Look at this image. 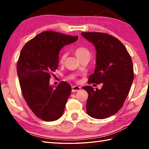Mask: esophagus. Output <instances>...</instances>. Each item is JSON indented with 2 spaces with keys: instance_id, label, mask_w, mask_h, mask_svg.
<instances>
[{
  "instance_id": "1",
  "label": "esophagus",
  "mask_w": 149,
  "mask_h": 149,
  "mask_svg": "<svg viewBox=\"0 0 149 149\" xmlns=\"http://www.w3.org/2000/svg\"><path fill=\"white\" fill-rule=\"evenodd\" d=\"M81 90V87L77 86H74L72 87V92H76V91H79Z\"/></svg>"
}]
</instances>
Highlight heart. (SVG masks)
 I'll list each match as a JSON object with an SVG mask.
<instances>
[{
	"mask_svg": "<svg viewBox=\"0 0 149 149\" xmlns=\"http://www.w3.org/2000/svg\"><path fill=\"white\" fill-rule=\"evenodd\" d=\"M75 54L79 59L83 58H86V57H87V58H90L91 56V52L90 50L87 48H86V47L83 46L77 47V48L75 49ZM66 57V54L65 52H63L59 57V62L60 64H63V63L65 62Z\"/></svg>",
	"mask_w": 149,
	"mask_h": 149,
	"instance_id": "b5f03b06",
	"label": "heart"
}]
</instances>
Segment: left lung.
Returning <instances> with one entry per match:
<instances>
[{
	"label": "left lung",
	"mask_w": 149,
	"mask_h": 149,
	"mask_svg": "<svg viewBox=\"0 0 149 149\" xmlns=\"http://www.w3.org/2000/svg\"><path fill=\"white\" fill-rule=\"evenodd\" d=\"M96 50V66L88 83L102 84L100 90L84 86L88 93V115L104 119L119 111L127 98L134 79L133 65L130 55L122 43L106 33H82Z\"/></svg>",
	"instance_id": "obj_1"
}]
</instances>
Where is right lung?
I'll use <instances>...</instances> for the list:
<instances>
[{
	"instance_id": "add662e5",
	"label": "right lung",
	"mask_w": 149,
	"mask_h": 149,
	"mask_svg": "<svg viewBox=\"0 0 149 149\" xmlns=\"http://www.w3.org/2000/svg\"><path fill=\"white\" fill-rule=\"evenodd\" d=\"M78 38L45 31L29 41L21 50L17 74L22 94L34 115L45 121L58 120L64 112L72 88L64 81L51 86L50 79L58 67L60 50Z\"/></svg>"
}]
</instances>
